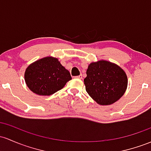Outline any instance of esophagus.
Segmentation results:
<instances>
[{"instance_id":"1","label":"esophagus","mask_w":151,"mask_h":151,"mask_svg":"<svg viewBox=\"0 0 151 151\" xmlns=\"http://www.w3.org/2000/svg\"><path fill=\"white\" fill-rule=\"evenodd\" d=\"M74 78L82 79V74H80V75H79V76H76V77H74Z\"/></svg>"}]
</instances>
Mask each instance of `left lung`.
I'll return each instance as SVG.
<instances>
[{
    "label": "left lung",
    "mask_w": 151,
    "mask_h": 151,
    "mask_svg": "<svg viewBox=\"0 0 151 151\" xmlns=\"http://www.w3.org/2000/svg\"><path fill=\"white\" fill-rule=\"evenodd\" d=\"M85 89L91 97L101 105H108L123 95L127 86L125 72L107 61L91 63L84 79Z\"/></svg>",
    "instance_id": "left-lung-1"
}]
</instances>
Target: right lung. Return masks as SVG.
Returning <instances> with one entry per match:
<instances>
[{"mask_svg":"<svg viewBox=\"0 0 151 151\" xmlns=\"http://www.w3.org/2000/svg\"><path fill=\"white\" fill-rule=\"evenodd\" d=\"M28 87L39 95H51L72 79L70 73L56 58H43L30 64L24 74Z\"/></svg>","mask_w":151,"mask_h":151,"instance_id":"1","label":"right lung"}]
</instances>
